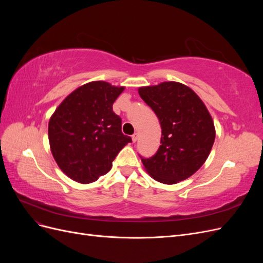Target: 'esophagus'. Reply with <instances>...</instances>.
I'll return each mask as SVG.
<instances>
[{
	"instance_id": "1",
	"label": "esophagus",
	"mask_w": 263,
	"mask_h": 263,
	"mask_svg": "<svg viewBox=\"0 0 263 263\" xmlns=\"http://www.w3.org/2000/svg\"><path fill=\"white\" fill-rule=\"evenodd\" d=\"M132 139H133L134 142H136L138 140V133H135L132 136Z\"/></svg>"
}]
</instances>
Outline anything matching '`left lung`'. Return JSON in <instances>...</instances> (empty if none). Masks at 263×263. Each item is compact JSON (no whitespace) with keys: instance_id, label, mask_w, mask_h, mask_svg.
<instances>
[{"instance_id":"left-lung-1","label":"left lung","mask_w":263,"mask_h":263,"mask_svg":"<svg viewBox=\"0 0 263 263\" xmlns=\"http://www.w3.org/2000/svg\"><path fill=\"white\" fill-rule=\"evenodd\" d=\"M140 98L153 108L161 125V145L145 170L163 184L190 178L209 158L215 141L214 121L200 97L176 81L140 86Z\"/></svg>"}]
</instances>
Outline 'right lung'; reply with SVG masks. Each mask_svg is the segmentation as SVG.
Masks as SVG:
<instances>
[{
  "instance_id": "add662e5",
  "label": "right lung",
  "mask_w": 263,
  "mask_h": 263,
  "mask_svg": "<svg viewBox=\"0 0 263 263\" xmlns=\"http://www.w3.org/2000/svg\"><path fill=\"white\" fill-rule=\"evenodd\" d=\"M125 86L92 81L79 86L55 108L48 124L51 154L60 170L78 183L97 181L112 169L128 142L113 103Z\"/></svg>"
}]
</instances>
